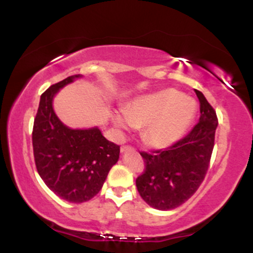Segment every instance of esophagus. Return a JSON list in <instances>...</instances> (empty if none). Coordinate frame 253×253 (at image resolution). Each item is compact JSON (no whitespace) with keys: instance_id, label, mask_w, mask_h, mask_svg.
I'll return each mask as SVG.
<instances>
[{"instance_id":"1","label":"esophagus","mask_w":253,"mask_h":253,"mask_svg":"<svg viewBox=\"0 0 253 253\" xmlns=\"http://www.w3.org/2000/svg\"><path fill=\"white\" fill-rule=\"evenodd\" d=\"M129 151H133V147H130V146H123V147H121V153L129 152Z\"/></svg>"}]
</instances>
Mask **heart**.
I'll return each instance as SVG.
<instances>
[{
	"mask_svg": "<svg viewBox=\"0 0 253 253\" xmlns=\"http://www.w3.org/2000/svg\"><path fill=\"white\" fill-rule=\"evenodd\" d=\"M123 112H112L117 128L145 126V143L155 149H168L187 134L196 118L197 104L178 90L168 88L134 97Z\"/></svg>",
	"mask_w": 253,
	"mask_h": 253,
	"instance_id": "heart-1",
	"label": "heart"
}]
</instances>
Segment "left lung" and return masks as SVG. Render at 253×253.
Masks as SVG:
<instances>
[{"instance_id":"1","label":"left lung","mask_w":253,"mask_h":253,"mask_svg":"<svg viewBox=\"0 0 253 253\" xmlns=\"http://www.w3.org/2000/svg\"><path fill=\"white\" fill-rule=\"evenodd\" d=\"M195 92L201 113L195 127L168 150L140 153L146 165L136 178V189L155 210L170 211L183 205L200 187L210 167L217 118L205 95Z\"/></svg>"}]
</instances>
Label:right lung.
<instances>
[{
	"instance_id": "add662e5",
	"label": "right lung",
	"mask_w": 253,
	"mask_h": 253,
	"mask_svg": "<svg viewBox=\"0 0 253 253\" xmlns=\"http://www.w3.org/2000/svg\"><path fill=\"white\" fill-rule=\"evenodd\" d=\"M82 77L65 78L40 96L32 135L40 177L56 195L72 203L96 195L120 155V146L107 140L97 126L70 128L54 112L53 100L59 90Z\"/></svg>"
}]
</instances>
